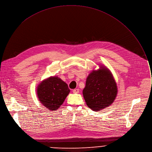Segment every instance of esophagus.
Listing matches in <instances>:
<instances>
[{"label":"esophagus","mask_w":152,"mask_h":152,"mask_svg":"<svg viewBox=\"0 0 152 152\" xmlns=\"http://www.w3.org/2000/svg\"><path fill=\"white\" fill-rule=\"evenodd\" d=\"M73 93H78L79 92V90L78 88H76V89H74L73 90Z\"/></svg>","instance_id":"obj_1"}]
</instances>
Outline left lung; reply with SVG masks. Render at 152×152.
Returning <instances> with one entry per match:
<instances>
[{
  "mask_svg": "<svg viewBox=\"0 0 152 152\" xmlns=\"http://www.w3.org/2000/svg\"><path fill=\"white\" fill-rule=\"evenodd\" d=\"M99 66L98 70H93L88 75L82 91L87 106L96 112L112 105L118 94L116 82L112 72L103 65Z\"/></svg>",
  "mask_w": 152,
  "mask_h": 152,
  "instance_id": "left-lung-1",
  "label": "left lung"
}]
</instances>
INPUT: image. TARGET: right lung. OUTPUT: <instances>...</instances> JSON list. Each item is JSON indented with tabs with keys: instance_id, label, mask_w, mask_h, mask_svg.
<instances>
[{
	"instance_id": "1",
	"label": "right lung",
	"mask_w": 152,
	"mask_h": 152,
	"mask_svg": "<svg viewBox=\"0 0 152 152\" xmlns=\"http://www.w3.org/2000/svg\"><path fill=\"white\" fill-rule=\"evenodd\" d=\"M70 91L68 85L58 76H50L43 80L37 87L39 101L47 110L52 111L61 106Z\"/></svg>"
}]
</instances>
